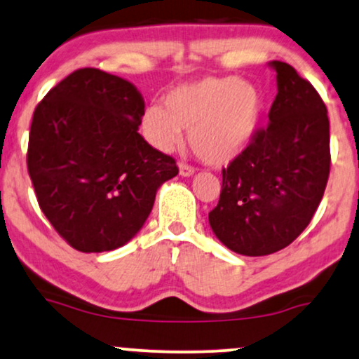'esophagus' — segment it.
Segmentation results:
<instances>
[{
  "mask_svg": "<svg viewBox=\"0 0 359 359\" xmlns=\"http://www.w3.org/2000/svg\"><path fill=\"white\" fill-rule=\"evenodd\" d=\"M178 168H180L181 176H191L193 172H195V168L189 166V164H187V163H178Z\"/></svg>",
  "mask_w": 359,
  "mask_h": 359,
  "instance_id": "obj_1",
  "label": "esophagus"
}]
</instances>
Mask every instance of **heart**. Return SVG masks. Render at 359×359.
Segmentation results:
<instances>
[{"instance_id":"1","label":"heart","mask_w":359,"mask_h":359,"mask_svg":"<svg viewBox=\"0 0 359 359\" xmlns=\"http://www.w3.org/2000/svg\"><path fill=\"white\" fill-rule=\"evenodd\" d=\"M260 94L235 77L201 79L183 83L164 97V107L149 105L141 133L151 146L171 153L188 129L189 147L208 164H225L245 149L257 129Z\"/></svg>"}]
</instances>
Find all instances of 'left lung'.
I'll return each instance as SVG.
<instances>
[{"label": "left lung", "instance_id": "left-lung-1", "mask_svg": "<svg viewBox=\"0 0 359 359\" xmlns=\"http://www.w3.org/2000/svg\"><path fill=\"white\" fill-rule=\"evenodd\" d=\"M277 95L269 124L222 171L218 205L208 220L235 254L282 250L309 225L330 176V119L321 95L289 63H269Z\"/></svg>", "mask_w": 359, "mask_h": 359}]
</instances>
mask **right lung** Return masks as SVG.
<instances>
[{
    "label": "right lung",
    "instance_id": "right-lung-1",
    "mask_svg": "<svg viewBox=\"0 0 359 359\" xmlns=\"http://www.w3.org/2000/svg\"><path fill=\"white\" fill-rule=\"evenodd\" d=\"M142 112L141 92L99 69L75 70L33 112L29 178L41 212L75 250L126 245L159 187L178 175L175 159L137 133Z\"/></svg>",
    "mask_w": 359,
    "mask_h": 359
}]
</instances>
